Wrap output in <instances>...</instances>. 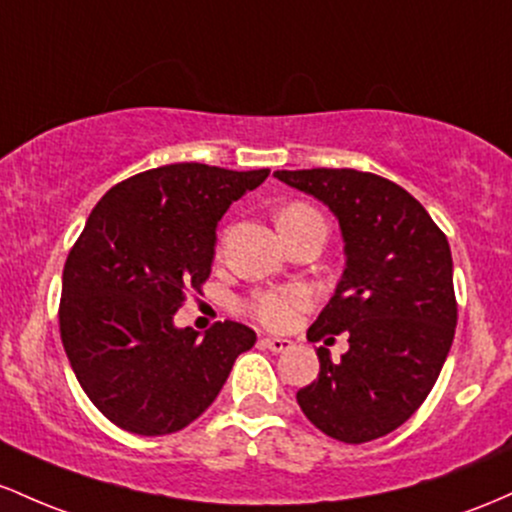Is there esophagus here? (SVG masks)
Listing matches in <instances>:
<instances>
[{
	"mask_svg": "<svg viewBox=\"0 0 512 512\" xmlns=\"http://www.w3.org/2000/svg\"><path fill=\"white\" fill-rule=\"evenodd\" d=\"M261 346L268 348V350H273V353H283V350L290 348L292 343L287 341V338H280V336H263L261 338Z\"/></svg>",
	"mask_w": 512,
	"mask_h": 512,
	"instance_id": "obj_1",
	"label": "esophagus"
}]
</instances>
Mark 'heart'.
<instances>
[{"mask_svg":"<svg viewBox=\"0 0 512 512\" xmlns=\"http://www.w3.org/2000/svg\"><path fill=\"white\" fill-rule=\"evenodd\" d=\"M307 212H314V210L304 203L285 205V208L278 212V227L285 225V222L295 220V217L307 215ZM307 307H309V295L302 290V287H295V285L258 292V295H254L249 302H246V312H249L254 319L261 321V324L271 326V329H285V326H290L292 321L300 317V312H304Z\"/></svg>","mask_w":512,"mask_h":512,"instance_id":"obj_1","label":"heart"}]
</instances>
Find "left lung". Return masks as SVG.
<instances>
[{
	"instance_id": "left-lung-1",
	"label": "left lung",
	"mask_w": 512,
	"mask_h": 512,
	"mask_svg": "<svg viewBox=\"0 0 512 512\" xmlns=\"http://www.w3.org/2000/svg\"><path fill=\"white\" fill-rule=\"evenodd\" d=\"M275 179L329 205L346 241L341 283L307 336L348 331L350 348L341 363L317 348L319 377L297 404L329 438H382L418 411L450 353V244L409 191L370 171H275Z\"/></svg>"
}]
</instances>
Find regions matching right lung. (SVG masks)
<instances>
[{
    "instance_id": "1",
    "label": "right lung",
    "mask_w": 512,
    "mask_h": 512,
    "mask_svg": "<svg viewBox=\"0 0 512 512\" xmlns=\"http://www.w3.org/2000/svg\"><path fill=\"white\" fill-rule=\"evenodd\" d=\"M271 169L183 162L113 186L91 210L62 271L60 336L79 384L118 428L169 435L220 394L256 333L217 321L176 329L188 292H203L217 222Z\"/></svg>"
}]
</instances>
